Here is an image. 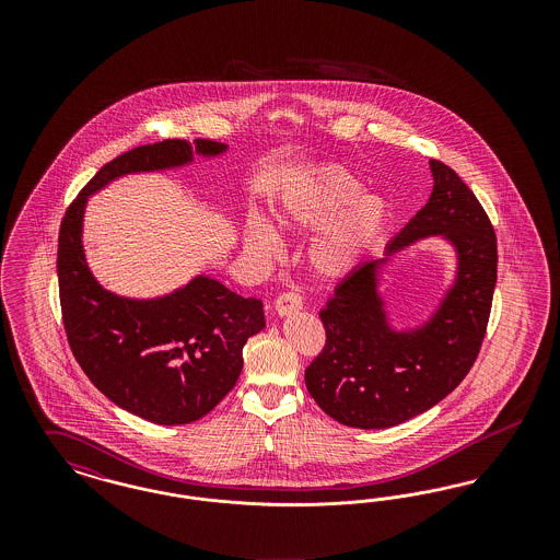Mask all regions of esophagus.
<instances>
[{
  "mask_svg": "<svg viewBox=\"0 0 560 560\" xmlns=\"http://www.w3.org/2000/svg\"><path fill=\"white\" fill-rule=\"evenodd\" d=\"M300 308H302V298L295 292L281 293V295L275 300V313H277L279 317L298 313Z\"/></svg>",
  "mask_w": 560,
  "mask_h": 560,
  "instance_id": "34e87169",
  "label": "esophagus"
}]
</instances>
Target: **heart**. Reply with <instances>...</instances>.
<instances>
[{
  "label": "heart",
  "instance_id": "1",
  "mask_svg": "<svg viewBox=\"0 0 560 560\" xmlns=\"http://www.w3.org/2000/svg\"><path fill=\"white\" fill-rule=\"evenodd\" d=\"M363 183L342 165H319L283 190L277 222L283 231H317L308 243V262L327 277H345L361 262L384 235L390 220V201L380 192H361ZM245 249L270 262L281 252L277 229L262 213H249L243 226Z\"/></svg>",
  "mask_w": 560,
  "mask_h": 560
}]
</instances>
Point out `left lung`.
I'll use <instances>...</instances> for the list:
<instances>
[{
    "mask_svg": "<svg viewBox=\"0 0 560 560\" xmlns=\"http://www.w3.org/2000/svg\"><path fill=\"white\" fill-rule=\"evenodd\" d=\"M434 187L384 258L363 262L319 313L325 348L306 368L311 397L350 428H390L434 407L457 388L479 354L498 279L495 233L475 192L450 165L430 161ZM439 236L454 249L453 283L416 328L392 325L381 275L405 246Z\"/></svg>",
    "mask_w": 560,
    "mask_h": 560,
    "instance_id": "8db88e82",
    "label": "left lung"
}]
</instances>
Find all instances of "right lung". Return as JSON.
<instances>
[{
    "label": "right lung",
    "mask_w": 560,
    "mask_h": 560,
    "mask_svg": "<svg viewBox=\"0 0 560 560\" xmlns=\"http://www.w3.org/2000/svg\"><path fill=\"white\" fill-rule=\"evenodd\" d=\"M226 149L203 138L163 140L119 155L81 190L58 233L62 323L81 370L117 407L161 427L195 422L231 393L245 342L267 325L262 302L210 275L158 298L108 292L85 260L83 212L88 197L121 176L185 167Z\"/></svg>",
    "instance_id": "add662e5"
}]
</instances>
